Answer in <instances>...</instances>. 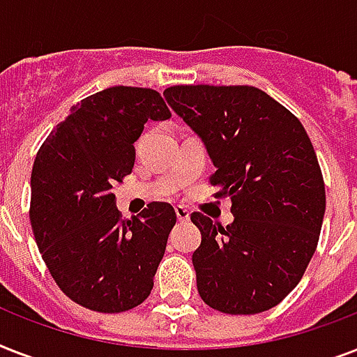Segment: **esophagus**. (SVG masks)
<instances>
[{
  "mask_svg": "<svg viewBox=\"0 0 357 357\" xmlns=\"http://www.w3.org/2000/svg\"><path fill=\"white\" fill-rule=\"evenodd\" d=\"M176 217H178L179 222H187L190 218V213L183 206H176Z\"/></svg>",
  "mask_w": 357,
  "mask_h": 357,
  "instance_id": "1",
  "label": "esophagus"
}]
</instances>
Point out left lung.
Returning <instances> with one entry per match:
<instances>
[{"instance_id": "1", "label": "left lung", "mask_w": 357, "mask_h": 357, "mask_svg": "<svg viewBox=\"0 0 357 357\" xmlns=\"http://www.w3.org/2000/svg\"><path fill=\"white\" fill-rule=\"evenodd\" d=\"M168 105L195 131L215 165L209 181L231 200L222 228L195 213L196 285L209 307L254 315L278 305L315 254L326 192L304 126L255 86L178 85Z\"/></svg>"}]
</instances>
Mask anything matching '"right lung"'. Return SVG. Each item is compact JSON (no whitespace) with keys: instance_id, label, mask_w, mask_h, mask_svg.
<instances>
[{"instance_id":"right-lung-1","label":"right lung","mask_w":357,"mask_h":357,"mask_svg":"<svg viewBox=\"0 0 357 357\" xmlns=\"http://www.w3.org/2000/svg\"><path fill=\"white\" fill-rule=\"evenodd\" d=\"M167 119L159 92L111 86L70 109L36 153L31 228L53 280L83 307L133 310L153 289L176 211L153 202L122 218L113 185L131 174L144 123Z\"/></svg>"}]
</instances>
